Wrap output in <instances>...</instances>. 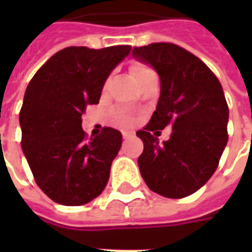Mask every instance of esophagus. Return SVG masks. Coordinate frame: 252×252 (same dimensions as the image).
Here are the masks:
<instances>
[{"mask_svg":"<svg viewBox=\"0 0 252 252\" xmlns=\"http://www.w3.org/2000/svg\"><path fill=\"white\" fill-rule=\"evenodd\" d=\"M133 136V135H132V133H129V132H123V137H124V139H131V137Z\"/></svg>","mask_w":252,"mask_h":252,"instance_id":"esophagus-1","label":"esophagus"}]
</instances>
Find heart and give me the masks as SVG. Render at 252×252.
I'll return each instance as SVG.
<instances>
[{"label": "heart", "instance_id": "1", "mask_svg": "<svg viewBox=\"0 0 252 252\" xmlns=\"http://www.w3.org/2000/svg\"><path fill=\"white\" fill-rule=\"evenodd\" d=\"M132 74H133V77L137 81V83L142 82L143 79H146L148 77H153V75H157V72L154 71L153 68L147 64H144V63H135V64H132ZM113 117H115V121L121 126H128L131 124V117L129 115L124 112V110H115V113H113Z\"/></svg>", "mask_w": 252, "mask_h": 252}]
</instances>
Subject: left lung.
Returning a JSON list of instances; mask_svg holds the SVG:
<instances>
[{
    "label": "left lung",
    "instance_id": "8db88e82",
    "mask_svg": "<svg viewBox=\"0 0 252 252\" xmlns=\"http://www.w3.org/2000/svg\"><path fill=\"white\" fill-rule=\"evenodd\" d=\"M132 55L158 72L160 95L151 120L136 135L144 150L137 159L150 189L182 198L205 185L227 146L228 105L221 83L205 63L173 43L135 47ZM173 128L159 142L158 129Z\"/></svg>",
    "mask_w": 252,
    "mask_h": 252
}]
</instances>
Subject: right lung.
<instances>
[{
  "instance_id": "obj_1",
  "label": "right lung",
  "mask_w": 252,
  "mask_h": 252,
  "mask_svg": "<svg viewBox=\"0 0 252 252\" xmlns=\"http://www.w3.org/2000/svg\"><path fill=\"white\" fill-rule=\"evenodd\" d=\"M129 52L131 46L67 47L28 83L20 110L21 148L37 186L58 204H88L108 184L123 136L105 126L86 139L82 113L98 104L105 81Z\"/></svg>"
}]
</instances>
